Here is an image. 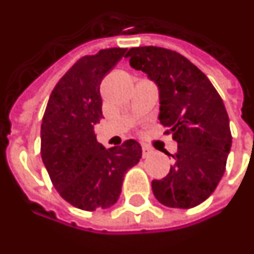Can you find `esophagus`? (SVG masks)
I'll use <instances>...</instances> for the list:
<instances>
[{
	"label": "esophagus",
	"mask_w": 254,
	"mask_h": 254,
	"mask_svg": "<svg viewBox=\"0 0 254 254\" xmlns=\"http://www.w3.org/2000/svg\"><path fill=\"white\" fill-rule=\"evenodd\" d=\"M141 151H143V157H148V155H151L152 154V148H150L148 145H143L141 147Z\"/></svg>",
	"instance_id": "esophagus-1"
}]
</instances>
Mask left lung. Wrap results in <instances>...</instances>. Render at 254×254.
Listing matches in <instances>:
<instances>
[{
	"mask_svg": "<svg viewBox=\"0 0 254 254\" xmlns=\"http://www.w3.org/2000/svg\"><path fill=\"white\" fill-rule=\"evenodd\" d=\"M127 58L157 84L159 121L177 143V151L168 154L175 164L164 179L152 180V192L165 206H196L216 190L231 150L224 103L209 78L180 53L139 47Z\"/></svg>",
	"mask_w": 254,
	"mask_h": 254,
	"instance_id": "obj_1",
	"label": "left lung"
}]
</instances>
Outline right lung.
<instances>
[{"label": "right lung", "instance_id": "obj_1", "mask_svg": "<svg viewBox=\"0 0 254 254\" xmlns=\"http://www.w3.org/2000/svg\"><path fill=\"white\" fill-rule=\"evenodd\" d=\"M127 49L110 48L84 56L56 84L41 124V157L60 196L93 212L118 201L127 170L141 158V145L127 140L104 148L95 125L103 118L100 84Z\"/></svg>", "mask_w": 254, "mask_h": 254}]
</instances>
